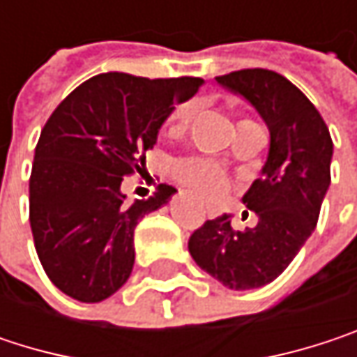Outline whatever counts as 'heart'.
Segmentation results:
<instances>
[{
  "label": "heart",
  "mask_w": 357,
  "mask_h": 357,
  "mask_svg": "<svg viewBox=\"0 0 357 357\" xmlns=\"http://www.w3.org/2000/svg\"><path fill=\"white\" fill-rule=\"evenodd\" d=\"M192 119V105H179L169 117V134H181ZM174 176L179 183L200 196H219L227 188L225 172L208 159L188 157L174 165Z\"/></svg>",
  "instance_id": "1"
}]
</instances>
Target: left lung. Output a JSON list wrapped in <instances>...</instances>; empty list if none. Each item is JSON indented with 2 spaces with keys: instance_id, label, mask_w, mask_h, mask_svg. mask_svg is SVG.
Instances as JSON below:
<instances>
[{
  "instance_id": "8db88e82",
  "label": "left lung",
  "mask_w": 357,
  "mask_h": 357,
  "mask_svg": "<svg viewBox=\"0 0 357 357\" xmlns=\"http://www.w3.org/2000/svg\"><path fill=\"white\" fill-rule=\"evenodd\" d=\"M217 82L250 101L271 132L262 176L244 194L256 225L238 231L221 215L188 242L196 264L229 289H254L277 279L317 227L331 183L333 140L308 97L285 76L250 68Z\"/></svg>"
}]
</instances>
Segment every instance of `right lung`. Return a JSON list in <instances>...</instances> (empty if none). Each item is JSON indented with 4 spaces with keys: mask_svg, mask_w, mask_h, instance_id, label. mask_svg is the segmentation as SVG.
<instances>
[{
    "mask_svg": "<svg viewBox=\"0 0 357 357\" xmlns=\"http://www.w3.org/2000/svg\"><path fill=\"white\" fill-rule=\"evenodd\" d=\"M202 78L107 72L74 89L47 119L29 181V219L51 283L78 302L113 296L134 266V229L176 188L126 202L121 181L142 174L146 151L176 103Z\"/></svg>",
    "mask_w": 357,
    "mask_h": 357,
    "instance_id": "1",
    "label": "right lung"
}]
</instances>
